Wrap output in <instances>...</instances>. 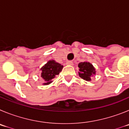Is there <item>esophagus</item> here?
Here are the masks:
<instances>
[{"label":"esophagus","instance_id":"34e87169","mask_svg":"<svg viewBox=\"0 0 129 129\" xmlns=\"http://www.w3.org/2000/svg\"><path fill=\"white\" fill-rule=\"evenodd\" d=\"M66 63H67V65H69V66H73V62H72V61H67Z\"/></svg>","mask_w":129,"mask_h":129}]
</instances>
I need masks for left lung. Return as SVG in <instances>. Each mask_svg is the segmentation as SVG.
I'll return each mask as SVG.
<instances>
[{"label":"left lung","mask_w":129,"mask_h":129,"mask_svg":"<svg viewBox=\"0 0 129 129\" xmlns=\"http://www.w3.org/2000/svg\"><path fill=\"white\" fill-rule=\"evenodd\" d=\"M78 67L80 71V72H78V75L80 77L88 82L91 80L90 77L96 73L93 66L89 62H83L79 63Z\"/></svg>","instance_id":"8db88e82"}]
</instances>
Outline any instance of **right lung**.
Instances as JSON below:
<instances>
[{
    "label": "right lung",
    "mask_w": 129,
    "mask_h": 129,
    "mask_svg": "<svg viewBox=\"0 0 129 129\" xmlns=\"http://www.w3.org/2000/svg\"><path fill=\"white\" fill-rule=\"evenodd\" d=\"M62 69H63V66L55 62L54 60H52L48 61L47 63H46L40 69V70L42 71L41 77L46 82L43 84H50L53 82L52 80L54 78L56 75H59V73L62 71Z\"/></svg>",
    "instance_id": "right-lung-1"
}]
</instances>
